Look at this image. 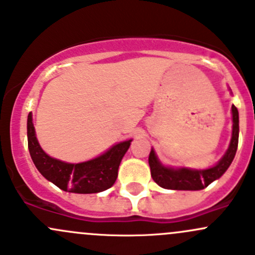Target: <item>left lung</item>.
Listing matches in <instances>:
<instances>
[{"label":"left lung","instance_id":"left-lung-1","mask_svg":"<svg viewBox=\"0 0 255 255\" xmlns=\"http://www.w3.org/2000/svg\"><path fill=\"white\" fill-rule=\"evenodd\" d=\"M232 138H231L230 146L223 155V158L216 164L215 166L205 170H196L189 168H169L164 166L159 161L154 149H151L149 154V166L150 174L154 181L159 186L168 190H202L207 187L211 182L220 179L230 168L233 161L238 146V134H239V116L237 107L232 106Z\"/></svg>","mask_w":255,"mask_h":255}]
</instances>
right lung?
Wrapping results in <instances>:
<instances>
[{
    "instance_id": "obj_1",
    "label": "right lung",
    "mask_w": 255,
    "mask_h": 255,
    "mask_svg": "<svg viewBox=\"0 0 255 255\" xmlns=\"http://www.w3.org/2000/svg\"><path fill=\"white\" fill-rule=\"evenodd\" d=\"M27 135L30 158L38 171L59 189L75 194H96L110 189L117 179L121 160L132 142V139L125 140L97 158L71 164L51 158L40 148L35 137L32 113L28 115Z\"/></svg>"
}]
</instances>
